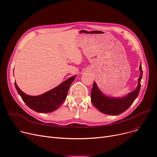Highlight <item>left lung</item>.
Segmentation results:
<instances>
[{"mask_svg":"<svg viewBox=\"0 0 157 157\" xmlns=\"http://www.w3.org/2000/svg\"><path fill=\"white\" fill-rule=\"evenodd\" d=\"M139 70L141 74L138 79V85L135 90L121 98H113L104 95L98 88L94 82V86L91 91V101L97 109L101 113L109 115H118L125 111L134 102L141 88V80L143 76L141 63Z\"/></svg>","mask_w":157,"mask_h":157,"instance_id":"left-lung-1","label":"left lung"}]
</instances>
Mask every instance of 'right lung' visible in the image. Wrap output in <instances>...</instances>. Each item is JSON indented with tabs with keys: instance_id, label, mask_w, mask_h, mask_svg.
Wrapping results in <instances>:
<instances>
[{
	"instance_id": "obj_1",
	"label": "right lung",
	"mask_w": 157,
	"mask_h": 157,
	"mask_svg": "<svg viewBox=\"0 0 157 157\" xmlns=\"http://www.w3.org/2000/svg\"><path fill=\"white\" fill-rule=\"evenodd\" d=\"M76 76H74L68 78L53 89L37 96L25 94L19 88L16 81L14 85L23 101L30 109L38 113H50L59 108L66 99L69 88Z\"/></svg>"
}]
</instances>
